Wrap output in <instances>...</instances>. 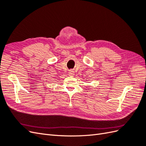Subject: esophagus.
Wrapping results in <instances>:
<instances>
[{
	"mask_svg": "<svg viewBox=\"0 0 146 146\" xmlns=\"http://www.w3.org/2000/svg\"><path fill=\"white\" fill-rule=\"evenodd\" d=\"M69 75L70 76L73 77L74 75V71L73 70H70L69 72Z\"/></svg>",
	"mask_w": 146,
	"mask_h": 146,
	"instance_id": "34e87169",
	"label": "esophagus"
}]
</instances>
